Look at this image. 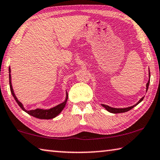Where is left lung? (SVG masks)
Returning <instances> with one entry per match:
<instances>
[{
    "instance_id": "1",
    "label": "left lung",
    "mask_w": 160,
    "mask_h": 160,
    "mask_svg": "<svg viewBox=\"0 0 160 160\" xmlns=\"http://www.w3.org/2000/svg\"><path fill=\"white\" fill-rule=\"evenodd\" d=\"M149 77H150V71H149ZM149 83H150V79L149 81H148V82L146 84V92L148 91V86H149ZM144 97H142V98L139 100V101L136 103V105H134L133 106H131V107H129V108H110L109 107V106L106 105H102V106H103L106 110H107L108 112H112V113H114V114H117V113H122V112H128V110H131V109L133 108L135 106H136L138 104H139L140 102H141L142 100H143Z\"/></svg>"
}]
</instances>
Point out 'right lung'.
Segmentation results:
<instances>
[{"mask_svg":"<svg viewBox=\"0 0 160 160\" xmlns=\"http://www.w3.org/2000/svg\"><path fill=\"white\" fill-rule=\"evenodd\" d=\"M9 72H10V68H9ZM9 82H10V91L12 93V96L14 97V98L16 100V102H18V104L19 105V107L21 108L22 110H23L24 112H26L27 114H30L33 117H36V118L38 119H52L54 117H57L59 114H60L62 110L64 109V108L65 107L66 103H67V97L68 96L67 95V98L65 101L64 102L61 103V104L58 105L56 106V107L50 109V110H42V109H36V110H29L27 111L25 110L24 108L23 105H22V103L19 101L17 98L15 93H14L13 89L12 87V84H11V77H10V74H9Z\"/></svg>","mask_w":160,"mask_h":160,"instance_id":"obj_1","label":"right lung"}]
</instances>
